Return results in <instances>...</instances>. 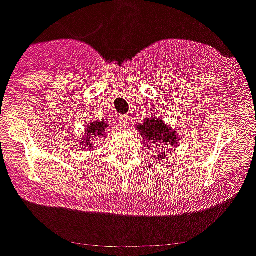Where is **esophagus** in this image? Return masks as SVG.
<instances>
[{"instance_id": "34e87169", "label": "esophagus", "mask_w": 256, "mask_h": 256, "mask_svg": "<svg viewBox=\"0 0 256 256\" xmlns=\"http://www.w3.org/2000/svg\"><path fill=\"white\" fill-rule=\"evenodd\" d=\"M120 124H121L122 128H130V118L128 117V116H124V117L120 118Z\"/></svg>"}]
</instances>
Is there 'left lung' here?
I'll return each instance as SVG.
<instances>
[{
  "mask_svg": "<svg viewBox=\"0 0 256 256\" xmlns=\"http://www.w3.org/2000/svg\"><path fill=\"white\" fill-rule=\"evenodd\" d=\"M135 130H138L139 134L142 135L144 142H150L154 146L152 158H155V160H163L168 155V148L178 146L180 140L175 128H170L158 116L146 118L143 124L135 126Z\"/></svg>",
  "mask_w": 256,
  "mask_h": 256,
  "instance_id": "8db88e82",
  "label": "left lung"
}]
</instances>
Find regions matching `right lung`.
Wrapping results in <instances>:
<instances>
[{"mask_svg": "<svg viewBox=\"0 0 256 256\" xmlns=\"http://www.w3.org/2000/svg\"><path fill=\"white\" fill-rule=\"evenodd\" d=\"M108 128V124L105 121H90L86 126H85L84 135L80 139V146L82 148H90L96 147V143H98L102 138H105V135Z\"/></svg>", "mask_w": 256, "mask_h": 256, "instance_id": "add662e5", "label": "right lung"}]
</instances>
